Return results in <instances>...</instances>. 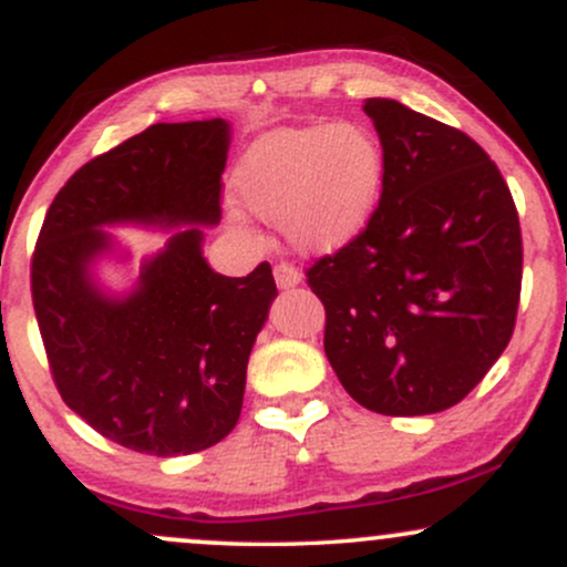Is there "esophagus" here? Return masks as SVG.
I'll return each mask as SVG.
<instances>
[{
  "mask_svg": "<svg viewBox=\"0 0 567 567\" xmlns=\"http://www.w3.org/2000/svg\"><path fill=\"white\" fill-rule=\"evenodd\" d=\"M275 279H277L279 290H290V288H296L298 282H301V271H298L296 266L288 264V261H279L275 266Z\"/></svg>",
  "mask_w": 567,
  "mask_h": 567,
  "instance_id": "1",
  "label": "esophagus"
}]
</instances>
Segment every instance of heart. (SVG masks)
Listing matches in <instances>:
<instances>
[{
	"label": "heart",
	"instance_id": "b5f03b06",
	"mask_svg": "<svg viewBox=\"0 0 567 567\" xmlns=\"http://www.w3.org/2000/svg\"><path fill=\"white\" fill-rule=\"evenodd\" d=\"M239 199L266 224H288L303 250H336L368 226L383 186V152L360 125L288 127L256 141L237 165Z\"/></svg>",
	"mask_w": 567,
	"mask_h": 567
}]
</instances>
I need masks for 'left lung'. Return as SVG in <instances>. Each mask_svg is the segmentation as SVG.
<instances>
[{
    "label": "left lung",
    "mask_w": 567,
    "mask_h": 567,
    "mask_svg": "<svg viewBox=\"0 0 567 567\" xmlns=\"http://www.w3.org/2000/svg\"><path fill=\"white\" fill-rule=\"evenodd\" d=\"M383 186L368 226L306 269L324 306V354L383 415L458 405L509 343L523 285L517 207L470 135L368 97Z\"/></svg>",
    "instance_id": "1"
}]
</instances>
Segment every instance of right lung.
Segmentation results:
<instances>
[{
	"mask_svg": "<svg viewBox=\"0 0 567 567\" xmlns=\"http://www.w3.org/2000/svg\"><path fill=\"white\" fill-rule=\"evenodd\" d=\"M224 120L146 127L82 165L55 194L34 256L31 298L63 402L97 434L146 455H188L237 426L247 357L277 296L269 264L224 277L202 229L173 234L138 288L109 298L90 264L106 224H218Z\"/></svg>",
	"mask_w": 567,
	"mask_h": 567,
	"instance_id": "right-lung-1",
	"label": "right lung"
}]
</instances>
